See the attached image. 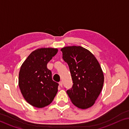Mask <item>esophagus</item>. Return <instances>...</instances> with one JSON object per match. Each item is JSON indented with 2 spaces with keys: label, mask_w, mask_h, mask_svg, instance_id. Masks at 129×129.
Masks as SVG:
<instances>
[{
  "label": "esophagus",
  "mask_w": 129,
  "mask_h": 129,
  "mask_svg": "<svg viewBox=\"0 0 129 129\" xmlns=\"http://www.w3.org/2000/svg\"><path fill=\"white\" fill-rule=\"evenodd\" d=\"M59 83V85L61 87H62V86H63V82H62V81H60V82Z\"/></svg>",
  "instance_id": "esophagus-1"
}]
</instances>
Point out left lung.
<instances>
[{
  "instance_id": "1",
  "label": "left lung",
  "mask_w": 129,
  "mask_h": 129,
  "mask_svg": "<svg viewBox=\"0 0 129 129\" xmlns=\"http://www.w3.org/2000/svg\"><path fill=\"white\" fill-rule=\"evenodd\" d=\"M63 59L71 73L73 86L67 90L72 103L79 109H86L94 105L104 83V75L95 56L80 46L61 49Z\"/></svg>"
}]
</instances>
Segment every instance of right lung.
Masks as SVG:
<instances>
[{"mask_svg": "<svg viewBox=\"0 0 129 129\" xmlns=\"http://www.w3.org/2000/svg\"><path fill=\"white\" fill-rule=\"evenodd\" d=\"M58 52L57 48L44 47L31 53L21 66L19 86L24 99L33 106L42 108L52 103L58 91L47 64Z\"/></svg>", "mask_w": 129, "mask_h": 129, "instance_id": "add662e5", "label": "right lung"}]
</instances>
